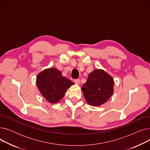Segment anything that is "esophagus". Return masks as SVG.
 Instances as JSON below:
<instances>
[{
  "label": "esophagus",
  "instance_id": "obj_1",
  "mask_svg": "<svg viewBox=\"0 0 150 150\" xmlns=\"http://www.w3.org/2000/svg\"><path fill=\"white\" fill-rule=\"evenodd\" d=\"M74 82L76 84H80V79H77V80H75Z\"/></svg>",
  "mask_w": 150,
  "mask_h": 150
}]
</instances>
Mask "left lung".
Wrapping results in <instances>:
<instances>
[{"instance_id":"8db88e82","label":"left lung","mask_w":150,"mask_h":150,"mask_svg":"<svg viewBox=\"0 0 150 150\" xmlns=\"http://www.w3.org/2000/svg\"><path fill=\"white\" fill-rule=\"evenodd\" d=\"M113 77L103 69L93 70L81 88L87 103L92 106L105 104L114 93Z\"/></svg>"}]
</instances>
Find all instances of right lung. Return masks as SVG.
I'll return each mask as SVG.
<instances>
[{"mask_svg": "<svg viewBox=\"0 0 150 150\" xmlns=\"http://www.w3.org/2000/svg\"><path fill=\"white\" fill-rule=\"evenodd\" d=\"M37 88L42 96L50 103H57L64 97L67 90L74 83L63 76L57 68H47L36 76Z\"/></svg>", "mask_w": 150, "mask_h": 150, "instance_id": "right-lung-1", "label": "right lung"}]
</instances>
